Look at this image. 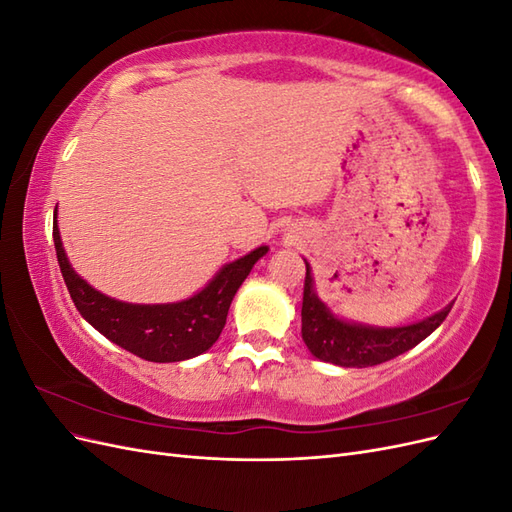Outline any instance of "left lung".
Listing matches in <instances>:
<instances>
[{"instance_id":"8db88e82","label":"left lung","mask_w":512,"mask_h":512,"mask_svg":"<svg viewBox=\"0 0 512 512\" xmlns=\"http://www.w3.org/2000/svg\"><path fill=\"white\" fill-rule=\"evenodd\" d=\"M305 288L301 307V335L307 350L324 363L339 367H371L408 352L436 331L451 312L453 303L406 327H371L350 322L331 312L314 286L312 267L305 260Z\"/></svg>"}]
</instances>
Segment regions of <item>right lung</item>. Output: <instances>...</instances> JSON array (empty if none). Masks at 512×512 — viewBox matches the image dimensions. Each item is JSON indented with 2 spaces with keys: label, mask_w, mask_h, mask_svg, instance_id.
Instances as JSON below:
<instances>
[{
  "label": "right lung",
  "mask_w": 512,
  "mask_h": 512,
  "mask_svg": "<svg viewBox=\"0 0 512 512\" xmlns=\"http://www.w3.org/2000/svg\"><path fill=\"white\" fill-rule=\"evenodd\" d=\"M53 241L61 275L81 316L113 344L151 363L188 361L207 352L226 324L232 299L256 262L269 252L260 245L228 262L209 284L177 303H126L96 290L76 273L66 256L53 215Z\"/></svg>",
  "instance_id": "right-lung-1"
}]
</instances>
